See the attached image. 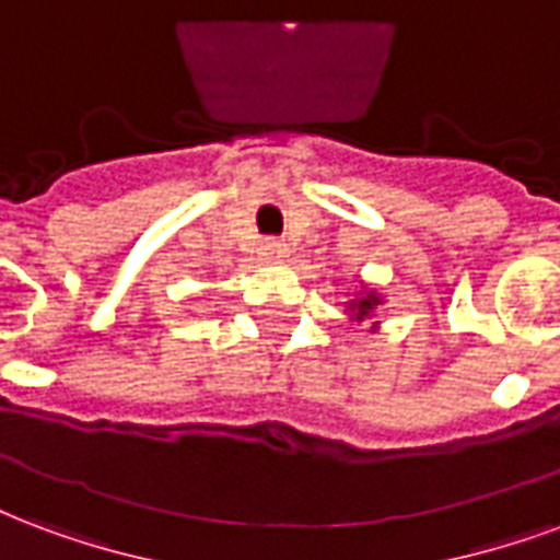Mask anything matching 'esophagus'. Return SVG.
<instances>
[{
  "label": "esophagus",
  "instance_id": "34e87169",
  "mask_svg": "<svg viewBox=\"0 0 560 560\" xmlns=\"http://www.w3.org/2000/svg\"><path fill=\"white\" fill-rule=\"evenodd\" d=\"M261 255L267 261H281V258H288V243L270 237V241L261 243Z\"/></svg>",
  "mask_w": 560,
  "mask_h": 560
}]
</instances>
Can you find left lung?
Masks as SVG:
<instances>
[{
  "instance_id": "left-lung-1",
  "label": "left lung",
  "mask_w": 560,
  "mask_h": 560,
  "mask_svg": "<svg viewBox=\"0 0 560 560\" xmlns=\"http://www.w3.org/2000/svg\"><path fill=\"white\" fill-rule=\"evenodd\" d=\"M378 305H382V296H378V293H373V290H364V293H361V299H352V302H349V311H352V319H358V323H361V319L370 317V314H373V308H378Z\"/></svg>"
}]
</instances>
